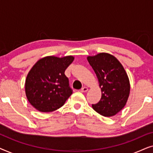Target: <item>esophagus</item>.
Segmentation results:
<instances>
[{"label":"esophagus","instance_id":"obj_1","mask_svg":"<svg viewBox=\"0 0 153 153\" xmlns=\"http://www.w3.org/2000/svg\"><path fill=\"white\" fill-rule=\"evenodd\" d=\"M88 91V88L87 87H83L81 89V91L82 92V93H85V92H87Z\"/></svg>","mask_w":153,"mask_h":153}]
</instances>
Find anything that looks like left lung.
<instances>
[{
    "label": "left lung",
    "instance_id": "obj_1",
    "mask_svg": "<svg viewBox=\"0 0 153 153\" xmlns=\"http://www.w3.org/2000/svg\"><path fill=\"white\" fill-rule=\"evenodd\" d=\"M87 60L95 72L102 91L100 102L92 106L102 116H114L124 108L128 100V76L119 60L109 53L88 56Z\"/></svg>",
    "mask_w": 153,
    "mask_h": 153
}]
</instances>
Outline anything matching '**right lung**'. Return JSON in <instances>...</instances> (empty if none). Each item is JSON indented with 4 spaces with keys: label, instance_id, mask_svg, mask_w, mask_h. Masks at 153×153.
<instances>
[{
    "label": "right lung",
    "instance_id": "add662e5",
    "mask_svg": "<svg viewBox=\"0 0 153 153\" xmlns=\"http://www.w3.org/2000/svg\"><path fill=\"white\" fill-rule=\"evenodd\" d=\"M72 56H47L39 59L27 75L25 91L28 102L41 112H51L63 106L72 94L65 71Z\"/></svg>",
    "mask_w": 153,
    "mask_h": 153
}]
</instances>
